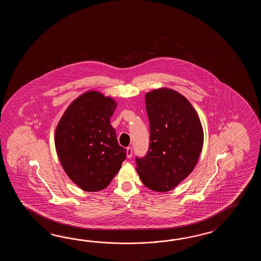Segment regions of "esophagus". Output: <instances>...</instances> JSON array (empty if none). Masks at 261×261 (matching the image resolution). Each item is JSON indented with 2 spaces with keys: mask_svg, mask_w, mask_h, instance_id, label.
I'll return each mask as SVG.
<instances>
[{
  "mask_svg": "<svg viewBox=\"0 0 261 261\" xmlns=\"http://www.w3.org/2000/svg\"><path fill=\"white\" fill-rule=\"evenodd\" d=\"M133 155V148L130 146L127 147V158H132Z\"/></svg>",
  "mask_w": 261,
  "mask_h": 261,
  "instance_id": "34e87169",
  "label": "esophagus"
}]
</instances>
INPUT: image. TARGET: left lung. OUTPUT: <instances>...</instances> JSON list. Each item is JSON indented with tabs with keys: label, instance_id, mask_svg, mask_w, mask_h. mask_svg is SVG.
Listing matches in <instances>:
<instances>
[{
	"label": "left lung",
	"instance_id": "1",
	"mask_svg": "<svg viewBox=\"0 0 261 261\" xmlns=\"http://www.w3.org/2000/svg\"><path fill=\"white\" fill-rule=\"evenodd\" d=\"M144 99L149 149L136 159V170L145 187L167 192L194 170L202 150L203 128L194 107L176 90L154 89Z\"/></svg>",
	"mask_w": 261,
	"mask_h": 261
}]
</instances>
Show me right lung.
I'll return each mask as SVG.
<instances>
[{"label":"right lung","instance_id":"obj_1","mask_svg":"<svg viewBox=\"0 0 261 261\" xmlns=\"http://www.w3.org/2000/svg\"><path fill=\"white\" fill-rule=\"evenodd\" d=\"M117 101L96 90L68 106L55 130V147L68 177L80 189H106L119 172L127 150L117 143L110 123Z\"/></svg>","mask_w":261,"mask_h":261}]
</instances>
